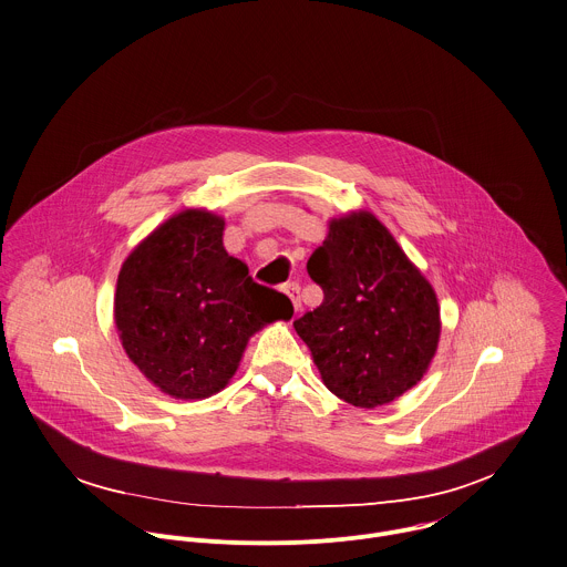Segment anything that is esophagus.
<instances>
[{
    "instance_id": "esophagus-1",
    "label": "esophagus",
    "mask_w": 567,
    "mask_h": 567,
    "mask_svg": "<svg viewBox=\"0 0 567 567\" xmlns=\"http://www.w3.org/2000/svg\"><path fill=\"white\" fill-rule=\"evenodd\" d=\"M282 291L291 298V305H293V309L298 311V309H300V285H298V282H289V285L282 287Z\"/></svg>"
}]
</instances>
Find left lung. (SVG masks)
Here are the masks:
<instances>
[{
	"label": "left lung",
	"instance_id": "8db88e82",
	"mask_svg": "<svg viewBox=\"0 0 567 567\" xmlns=\"http://www.w3.org/2000/svg\"><path fill=\"white\" fill-rule=\"evenodd\" d=\"M307 271L324 300L293 327L324 386L360 409L415 386L437 351L440 305L389 229L369 212L333 218Z\"/></svg>",
	"mask_w": 567,
	"mask_h": 567
}]
</instances>
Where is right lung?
Returning a JSON list of instances; mask_svg holds the SVG:
<instances>
[{"mask_svg": "<svg viewBox=\"0 0 567 567\" xmlns=\"http://www.w3.org/2000/svg\"><path fill=\"white\" fill-rule=\"evenodd\" d=\"M225 220L185 209L123 262L114 322L127 358L163 393L203 400L227 386L247 340L289 320L291 300L254 282L223 245Z\"/></svg>", "mask_w": 567, "mask_h": 567, "instance_id": "add662e5", "label": "right lung"}]
</instances>
